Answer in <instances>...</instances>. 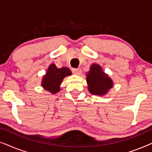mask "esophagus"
Segmentation results:
<instances>
[{
	"instance_id": "esophagus-1",
	"label": "esophagus",
	"mask_w": 152,
	"mask_h": 152,
	"mask_svg": "<svg viewBox=\"0 0 152 152\" xmlns=\"http://www.w3.org/2000/svg\"><path fill=\"white\" fill-rule=\"evenodd\" d=\"M72 72L77 75H80L82 74V70L80 68H74V69H72Z\"/></svg>"
}]
</instances>
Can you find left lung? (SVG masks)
I'll return each mask as SVG.
<instances>
[{
	"label": "left lung",
	"mask_w": 152,
	"mask_h": 152,
	"mask_svg": "<svg viewBox=\"0 0 152 152\" xmlns=\"http://www.w3.org/2000/svg\"><path fill=\"white\" fill-rule=\"evenodd\" d=\"M86 82L90 93L99 96L107 94L113 86L112 79L97 64L91 65L90 70L86 73Z\"/></svg>",
	"instance_id": "8db88e82"
}]
</instances>
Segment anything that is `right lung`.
I'll return each instance as SVG.
<instances>
[{
	"label": "right lung",
	"mask_w": 152,
	"mask_h": 152,
	"mask_svg": "<svg viewBox=\"0 0 152 152\" xmlns=\"http://www.w3.org/2000/svg\"><path fill=\"white\" fill-rule=\"evenodd\" d=\"M72 75L70 70L67 67L57 68L55 64H51L48 66L45 75L41 80V86L45 91L52 94H56L60 91V86L66 77Z\"/></svg>",
	"instance_id": "obj_1"
}]
</instances>
